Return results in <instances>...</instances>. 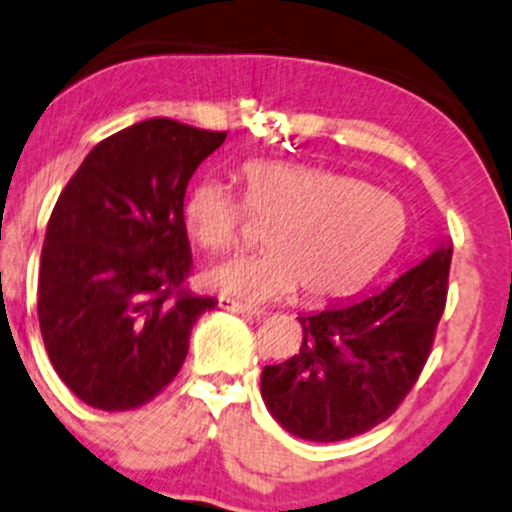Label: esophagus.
<instances>
[{
	"label": "esophagus",
	"mask_w": 512,
	"mask_h": 512,
	"mask_svg": "<svg viewBox=\"0 0 512 512\" xmlns=\"http://www.w3.org/2000/svg\"><path fill=\"white\" fill-rule=\"evenodd\" d=\"M219 307H221V310L238 312V315H248V317H260V315H264V310H260V307L245 305V303H240V300L226 298V295H221V298H219Z\"/></svg>",
	"instance_id": "34e87169"
}]
</instances>
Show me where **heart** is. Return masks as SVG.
<instances>
[{
	"mask_svg": "<svg viewBox=\"0 0 512 512\" xmlns=\"http://www.w3.org/2000/svg\"><path fill=\"white\" fill-rule=\"evenodd\" d=\"M243 200L202 178L183 200V224L205 252L243 240L248 212L269 221L267 252L219 264L207 286L233 298L272 300L300 286L307 298L343 295L365 283L396 252L408 212L396 195L355 176L317 166L257 159L243 166Z\"/></svg>",
	"mask_w": 512,
	"mask_h": 512,
	"instance_id": "b5f03b06",
	"label": "heart"
}]
</instances>
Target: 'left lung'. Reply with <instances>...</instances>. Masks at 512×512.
I'll return each instance as SVG.
<instances>
[{"instance_id": "left-lung-1", "label": "left lung", "mask_w": 512, "mask_h": 512, "mask_svg": "<svg viewBox=\"0 0 512 512\" xmlns=\"http://www.w3.org/2000/svg\"><path fill=\"white\" fill-rule=\"evenodd\" d=\"M453 245L441 243L386 288L303 315V343L262 369L267 410L305 441L365 434L396 412L420 377L448 295Z\"/></svg>"}]
</instances>
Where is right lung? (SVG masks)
<instances>
[{"mask_svg":"<svg viewBox=\"0 0 512 512\" xmlns=\"http://www.w3.org/2000/svg\"><path fill=\"white\" fill-rule=\"evenodd\" d=\"M226 140L147 119L90 150L61 190L40 255L38 317L52 367L97 410L145 405L171 384L190 329L217 300L183 283L193 255L183 197Z\"/></svg>","mask_w":512,"mask_h":512,"instance_id":"right-lung-1","label":"right lung"}]
</instances>
